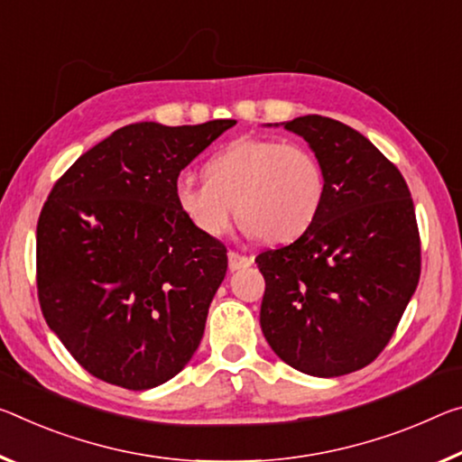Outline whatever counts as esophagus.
Segmentation results:
<instances>
[{"label":"esophagus","instance_id":"obj_1","mask_svg":"<svg viewBox=\"0 0 462 462\" xmlns=\"http://www.w3.org/2000/svg\"><path fill=\"white\" fill-rule=\"evenodd\" d=\"M253 265V259L251 257H245V254H238L230 251L228 253V267L230 271H238V269H246Z\"/></svg>","mask_w":462,"mask_h":462}]
</instances>
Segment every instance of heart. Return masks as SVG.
I'll use <instances>...</instances> for the list:
<instances>
[{"label": "heart", "mask_w": 462, "mask_h": 462, "mask_svg": "<svg viewBox=\"0 0 462 462\" xmlns=\"http://www.w3.org/2000/svg\"><path fill=\"white\" fill-rule=\"evenodd\" d=\"M205 180L182 174L174 201L205 236L230 228L234 209L248 236L282 245L310 228L323 208L327 179L320 160L300 143L243 137L205 162Z\"/></svg>", "instance_id": "b5f03b06"}]
</instances>
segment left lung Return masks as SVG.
Here are the masks:
<instances>
[{"label":"left lung","instance_id":"obj_1","mask_svg":"<svg viewBox=\"0 0 462 462\" xmlns=\"http://www.w3.org/2000/svg\"><path fill=\"white\" fill-rule=\"evenodd\" d=\"M320 160L327 193L317 219L288 246L261 253V328L285 364L343 376L386 347L420 282L411 193L368 137L328 116L282 123Z\"/></svg>","mask_w":462,"mask_h":462}]
</instances>
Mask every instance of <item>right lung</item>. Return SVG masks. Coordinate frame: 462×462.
Wrapping results in <instances>:
<instances>
[{
  "instance_id": "right-lung-1",
  "label": "right lung",
  "mask_w": 462,
  "mask_h": 462,
  "mask_svg": "<svg viewBox=\"0 0 462 462\" xmlns=\"http://www.w3.org/2000/svg\"><path fill=\"white\" fill-rule=\"evenodd\" d=\"M234 125L134 123L55 182L36 226L39 302L92 376L148 391L177 376L199 347L228 257L180 214L174 182Z\"/></svg>"
}]
</instances>
